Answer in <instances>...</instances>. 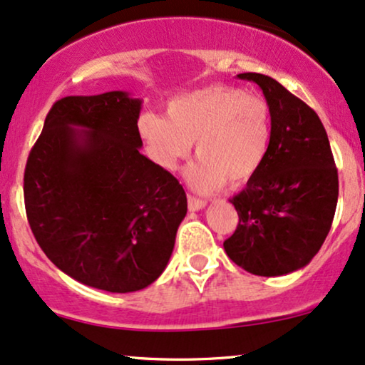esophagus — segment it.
I'll return each mask as SVG.
<instances>
[{
  "mask_svg": "<svg viewBox=\"0 0 365 365\" xmlns=\"http://www.w3.org/2000/svg\"><path fill=\"white\" fill-rule=\"evenodd\" d=\"M187 206H190L191 211H200L206 206V201L200 200V197H195V196H187Z\"/></svg>",
  "mask_w": 365,
  "mask_h": 365,
  "instance_id": "obj_1",
  "label": "esophagus"
}]
</instances>
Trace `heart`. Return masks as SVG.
I'll use <instances>...</instances> for the list:
<instances>
[{
	"instance_id": "obj_1",
	"label": "heart",
	"mask_w": 365,
	"mask_h": 365,
	"mask_svg": "<svg viewBox=\"0 0 365 365\" xmlns=\"http://www.w3.org/2000/svg\"><path fill=\"white\" fill-rule=\"evenodd\" d=\"M138 132L164 170L178 168L196 142L200 159L187 179L196 191L211 192L227 181L240 186L259 173L271 143V113L260 96L213 84L170 101L165 118L142 115Z\"/></svg>"
}]
</instances>
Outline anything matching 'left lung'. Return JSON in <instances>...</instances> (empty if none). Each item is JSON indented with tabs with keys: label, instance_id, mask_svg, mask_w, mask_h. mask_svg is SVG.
<instances>
[{
	"label": "left lung",
	"instance_id": "8db88e82",
	"mask_svg": "<svg viewBox=\"0 0 365 365\" xmlns=\"http://www.w3.org/2000/svg\"><path fill=\"white\" fill-rule=\"evenodd\" d=\"M238 78L262 89L271 143L259 173L230 200L238 225L223 247L247 272L284 276L309 264L325 242L339 200V173L314 110L269 76Z\"/></svg>",
	"mask_w": 365,
	"mask_h": 365
}]
</instances>
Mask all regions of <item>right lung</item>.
Masks as SVG:
<instances>
[{
    "label": "right lung",
    "mask_w": 365,
    "mask_h": 365,
    "mask_svg": "<svg viewBox=\"0 0 365 365\" xmlns=\"http://www.w3.org/2000/svg\"><path fill=\"white\" fill-rule=\"evenodd\" d=\"M140 108L125 91L62 98L25 168L26 218L40 249L67 276L110 292L160 276L187 211L178 179L140 154Z\"/></svg>",
    "instance_id": "1"
}]
</instances>
